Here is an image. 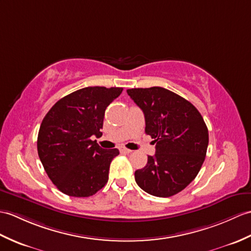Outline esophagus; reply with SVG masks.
<instances>
[{
    "instance_id": "obj_1",
    "label": "esophagus",
    "mask_w": 251,
    "mask_h": 251,
    "mask_svg": "<svg viewBox=\"0 0 251 251\" xmlns=\"http://www.w3.org/2000/svg\"><path fill=\"white\" fill-rule=\"evenodd\" d=\"M120 152H121V153H124V154H129V153H131V151L126 149V148H124V147H121V148H120Z\"/></svg>"
}]
</instances>
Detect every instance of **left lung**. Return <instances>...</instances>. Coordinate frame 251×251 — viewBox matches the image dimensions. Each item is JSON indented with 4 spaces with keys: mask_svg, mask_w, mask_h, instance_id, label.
I'll return each instance as SVG.
<instances>
[{
    "mask_svg": "<svg viewBox=\"0 0 251 251\" xmlns=\"http://www.w3.org/2000/svg\"><path fill=\"white\" fill-rule=\"evenodd\" d=\"M145 118V133L154 139L156 153L135 172L138 186L148 194L168 198L194 180L205 159L208 130L197 108L160 86L127 90Z\"/></svg>",
    "mask_w": 251,
    "mask_h": 251,
    "instance_id": "8db88e82",
    "label": "left lung"
}]
</instances>
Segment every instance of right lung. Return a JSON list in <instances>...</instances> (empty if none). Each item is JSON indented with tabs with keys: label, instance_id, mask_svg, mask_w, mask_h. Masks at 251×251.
<instances>
[{
	"label": "right lung",
	"instance_id": "right-lung-1",
	"mask_svg": "<svg viewBox=\"0 0 251 251\" xmlns=\"http://www.w3.org/2000/svg\"><path fill=\"white\" fill-rule=\"evenodd\" d=\"M122 91L84 87L61 98L46 114L38 131V156L63 194L90 197L107 184L110 164L120 152L101 149L92 137L102 135L104 111Z\"/></svg>",
	"mask_w": 251,
	"mask_h": 251
}]
</instances>
